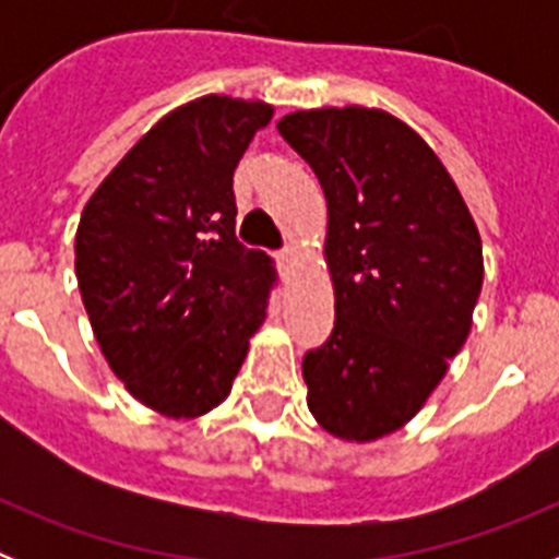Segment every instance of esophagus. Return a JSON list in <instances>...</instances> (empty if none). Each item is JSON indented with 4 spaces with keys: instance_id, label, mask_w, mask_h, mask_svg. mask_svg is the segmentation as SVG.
<instances>
[{
    "instance_id": "34e87169",
    "label": "esophagus",
    "mask_w": 559,
    "mask_h": 559,
    "mask_svg": "<svg viewBox=\"0 0 559 559\" xmlns=\"http://www.w3.org/2000/svg\"><path fill=\"white\" fill-rule=\"evenodd\" d=\"M276 260H280V265H283V271H285V274H288V271L294 269V263H296V254H294V249H285V251H280V254H276Z\"/></svg>"
}]
</instances>
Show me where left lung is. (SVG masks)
<instances>
[{"label": "left lung", "instance_id": "1", "mask_svg": "<svg viewBox=\"0 0 559 559\" xmlns=\"http://www.w3.org/2000/svg\"><path fill=\"white\" fill-rule=\"evenodd\" d=\"M276 131L328 199L335 328L302 360L308 408L333 437L374 442L426 406L467 341L481 237L451 173L394 114L310 108Z\"/></svg>", "mask_w": 559, "mask_h": 559}]
</instances>
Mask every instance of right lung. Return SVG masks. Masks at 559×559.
Wrapping results in <instances>:
<instances>
[{
	"label": "right lung",
	"instance_id": "1",
	"mask_svg": "<svg viewBox=\"0 0 559 559\" xmlns=\"http://www.w3.org/2000/svg\"><path fill=\"white\" fill-rule=\"evenodd\" d=\"M274 117L206 95L165 114L100 181L75 235L83 308L133 397L192 419L229 397L276 269L235 237L231 176Z\"/></svg>",
	"mask_w": 559,
	"mask_h": 559
}]
</instances>
